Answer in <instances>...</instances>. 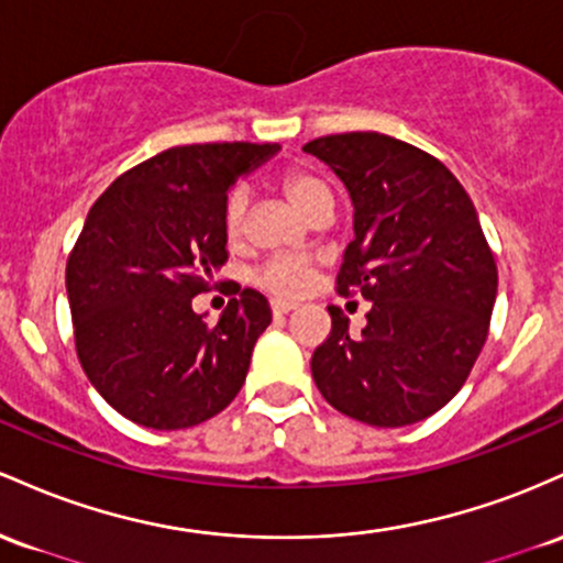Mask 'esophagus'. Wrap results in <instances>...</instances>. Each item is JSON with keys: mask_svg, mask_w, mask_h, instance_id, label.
Segmentation results:
<instances>
[{"mask_svg": "<svg viewBox=\"0 0 563 563\" xmlns=\"http://www.w3.org/2000/svg\"><path fill=\"white\" fill-rule=\"evenodd\" d=\"M295 302H287V300H274L271 302V311H274V316H284V313H289V311H295Z\"/></svg>", "mask_w": 563, "mask_h": 563, "instance_id": "34e87169", "label": "esophagus"}]
</instances>
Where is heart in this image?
Returning a JSON list of instances; mask_svg holds the SVG:
<instances>
[{
  "instance_id": "b5f03b06",
  "label": "heart",
  "mask_w": 563,
  "mask_h": 563,
  "mask_svg": "<svg viewBox=\"0 0 563 563\" xmlns=\"http://www.w3.org/2000/svg\"><path fill=\"white\" fill-rule=\"evenodd\" d=\"M279 188L284 197L295 210H300L306 218L332 212L334 197L330 183L321 178L319 173L308 167H289L284 169L279 178ZM247 220H250V194L244 186L231 188L229 197L223 201V233L231 244H239L247 236ZM316 276V263L300 255H276L265 261L255 274V284L265 292L276 295V298H298L311 287Z\"/></svg>"
}]
</instances>
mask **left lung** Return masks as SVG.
<instances>
[{"instance_id":"obj_1","label":"left lung","mask_w":563,"mask_h":563,"mask_svg":"<svg viewBox=\"0 0 563 563\" xmlns=\"http://www.w3.org/2000/svg\"><path fill=\"white\" fill-rule=\"evenodd\" d=\"M338 173L353 201L340 295L372 302L362 334L330 308L313 351L316 388L338 412L401 428L439 412L468 380L489 334L497 263L460 180L428 151L383 132L302 145Z\"/></svg>"}]
</instances>
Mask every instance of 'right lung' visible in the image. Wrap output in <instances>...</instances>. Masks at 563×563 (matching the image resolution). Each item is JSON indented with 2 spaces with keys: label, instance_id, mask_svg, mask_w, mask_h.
Returning a JSON list of instances; mask_svg holds the SVG:
<instances>
[{
  "label": "right lung",
  "instance_id": "right-lung-1",
  "mask_svg": "<svg viewBox=\"0 0 563 563\" xmlns=\"http://www.w3.org/2000/svg\"><path fill=\"white\" fill-rule=\"evenodd\" d=\"M276 148L242 141L167 148L119 175L87 212L66 263L74 343L87 380L137 426H199L244 385L271 324L268 300L236 287L212 327L191 300L229 261V188Z\"/></svg>",
  "mask_w": 563,
  "mask_h": 563
}]
</instances>
